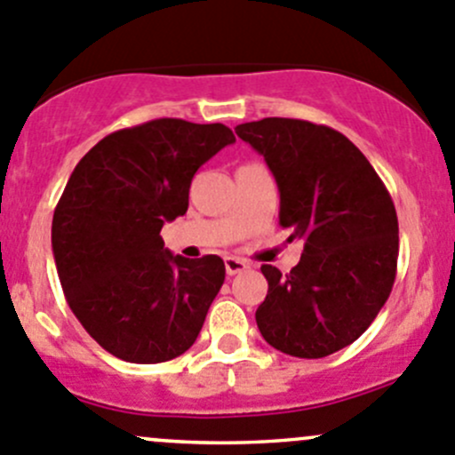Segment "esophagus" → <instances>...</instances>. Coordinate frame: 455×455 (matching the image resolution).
<instances>
[{
    "label": "esophagus",
    "instance_id": "34e87169",
    "mask_svg": "<svg viewBox=\"0 0 455 455\" xmlns=\"http://www.w3.org/2000/svg\"><path fill=\"white\" fill-rule=\"evenodd\" d=\"M247 267H250V265H247L243 259H236V256H228V259H226V272H228V276H234V274L245 272Z\"/></svg>",
    "mask_w": 455,
    "mask_h": 455
}]
</instances>
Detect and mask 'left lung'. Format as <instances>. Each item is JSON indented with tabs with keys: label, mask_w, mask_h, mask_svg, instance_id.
Instances as JSON below:
<instances>
[{
	"label": "left lung",
	"mask_w": 455,
	"mask_h": 455,
	"mask_svg": "<svg viewBox=\"0 0 455 455\" xmlns=\"http://www.w3.org/2000/svg\"><path fill=\"white\" fill-rule=\"evenodd\" d=\"M276 179L278 223L303 241L290 274L272 265L256 325L274 349L323 358L352 345L389 299L398 217L385 183L339 130L267 116L234 128Z\"/></svg>",
	"instance_id": "8db88e82"
}]
</instances>
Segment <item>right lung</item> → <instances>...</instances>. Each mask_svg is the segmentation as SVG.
<instances>
[{
    "instance_id": "1",
    "label": "right lung",
    "mask_w": 455,
    "mask_h": 455,
    "mask_svg": "<svg viewBox=\"0 0 455 455\" xmlns=\"http://www.w3.org/2000/svg\"><path fill=\"white\" fill-rule=\"evenodd\" d=\"M234 141L223 124L155 119L103 137L70 174L52 217L57 274L112 356L152 365L195 345L226 265L174 256L161 228L188 212L196 170Z\"/></svg>"
}]
</instances>
